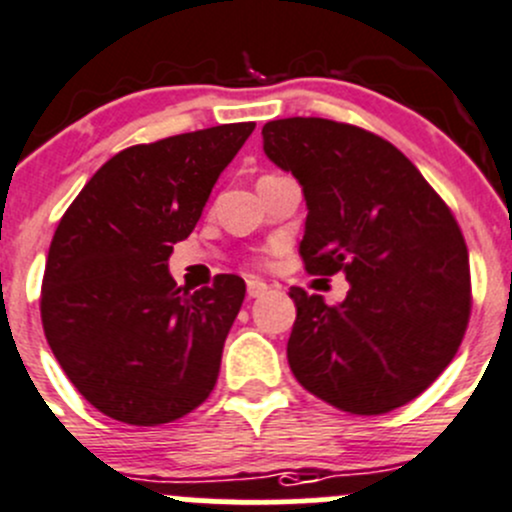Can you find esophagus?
<instances>
[{"instance_id": "obj_1", "label": "esophagus", "mask_w": 512, "mask_h": 512, "mask_svg": "<svg viewBox=\"0 0 512 512\" xmlns=\"http://www.w3.org/2000/svg\"><path fill=\"white\" fill-rule=\"evenodd\" d=\"M267 289L270 287H267L262 280H247V297H252V299L262 297V294H267Z\"/></svg>"}]
</instances>
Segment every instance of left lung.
Returning <instances> with one entry per match:
<instances>
[{
  "label": "left lung",
  "instance_id": "left-lung-1",
  "mask_svg": "<svg viewBox=\"0 0 512 512\" xmlns=\"http://www.w3.org/2000/svg\"><path fill=\"white\" fill-rule=\"evenodd\" d=\"M265 156L302 185L307 272L349 280L334 307L302 287L287 342L299 384L337 409L376 416L409 404L456 356L471 314L456 218L384 138L327 118L262 128Z\"/></svg>",
  "mask_w": 512,
  "mask_h": 512
}]
</instances>
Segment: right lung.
<instances>
[{"label":"right lung","mask_w":512,"mask_h":512,"mask_svg":"<svg viewBox=\"0 0 512 512\" xmlns=\"http://www.w3.org/2000/svg\"><path fill=\"white\" fill-rule=\"evenodd\" d=\"M255 123H225L131 146L96 170L54 232L41 285L46 342L79 394L131 426H160L213 391L245 280L178 287L175 242Z\"/></svg>","instance_id":"1"}]
</instances>
